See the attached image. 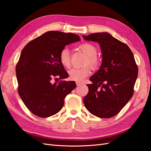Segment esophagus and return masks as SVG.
I'll use <instances>...</instances> for the list:
<instances>
[{"mask_svg": "<svg viewBox=\"0 0 151 151\" xmlns=\"http://www.w3.org/2000/svg\"><path fill=\"white\" fill-rule=\"evenodd\" d=\"M76 84L77 86H80L81 84H82V83L81 82H79V81H76Z\"/></svg>", "mask_w": 151, "mask_h": 151, "instance_id": "1", "label": "esophagus"}]
</instances>
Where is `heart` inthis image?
<instances>
[{
    "mask_svg": "<svg viewBox=\"0 0 151 151\" xmlns=\"http://www.w3.org/2000/svg\"><path fill=\"white\" fill-rule=\"evenodd\" d=\"M79 47L80 50L87 56L84 65H89L93 68H97L100 64V61L97 56V47L90 43H82ZM59 58L60 63L65 68H69L71 67L70 52L67 48H63L61 50ZM90 68L88 66L80 68H72L68 72L70 79L76 81H81L90 76Z\"/></svg>",
    "mask_w": 151,
    "mask_h": 151,
    "instance_id": "heart-1",
    "label": "heart"
}]
</instances>
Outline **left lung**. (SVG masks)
Wrapping results in <instances>:
<instances>
[{"label": "left lung", "instance_id": "left-lung-1", "mask_svg": "<svg viewBox=\"0 0 151 151\" xmlns=\"http://www.w3.org/2000/svg\"><path fill=\"white\" fill-rule=\"evenodd\" d=\"M83 38L98 42L102 54L101 67L90 78L92 83L87 84L89 91L84 97V104L92 115L111 118L133 96L138 66L129 47L109 33H93Z\"/></svg>", "mask_w": 151, "mask_h": 151}]
</instances>
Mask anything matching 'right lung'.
Returning a JSON list of instances; mask_svg holds the SVG:
<instances>
[{
  "mask_svg": "<svg viewBox=\"0 0 151 151\" xmlns=\"http://www.w3.org/2000/svg\"><path fill=\"white\" fill-rule=\"evenodd\" d=\"M73 33L48 31L24 47L16 65L18 92L27 109L36 116L47 118L63 108L67 95L76 87L75 81L52 79L68 78L60 61L61 50L80 41Z\"/></svg>",
  "mask_w": 151,
  "mask_h": 151,
  "instance_id": "obj_1",
  "label": "right lung"
}]
</instances>
